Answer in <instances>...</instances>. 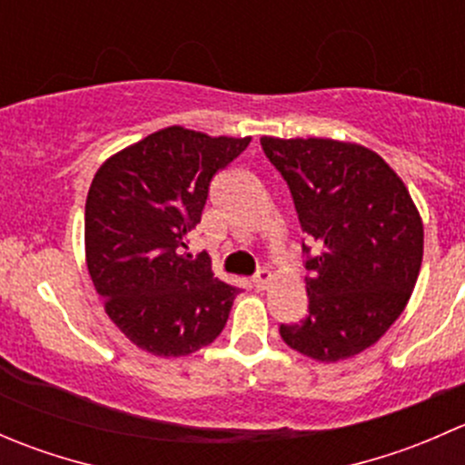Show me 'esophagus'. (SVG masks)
<instances>
[{"mask_svg":"<svg viewBox=\"0 0 465 465\" xmlns=\"http://www.w3.org/2000/svg\"><path fill=\"white\" fill-rule=\"evenodd\" d=\"M272 281V272L270 270H259L256 272V276L252 279V285H254L256 290H265L267 285H270Z\"/></svg>","mask_w":465,"mask_h":465,"instance_id":"esophagus-1","label":"esophagus"}]
</instances>
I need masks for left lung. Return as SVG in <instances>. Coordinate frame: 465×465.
I'll return each mask as SVG.
<instances>
[{
	"instance_id": "left-lung-1",
	"label": "left lung",
	"mask_w": 465,
	"mask_h": 465,
	"mask_svg": "<svg viewBox=\"0 0 465 465\" xmlns=\"http://www.w3.org/2000/svg\"><path fill=\"white\" fill-rule=\"evenodd\" d=\"M288 182L308 256V317L285 326L290 349L340 362L373 346L405 311L423 261V220L391 166L337 139L261 137ZM311 254V247L303 245Z\"/></svg>"
}]
</instances>
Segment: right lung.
I'll return each instance as SVG.
<instances>
[{
	"mask_svg": "<svg viewBox=\"0 0 465 465\" xmlns=\"http://www.w3.org/2000/svg\"><path fill=\"white\" fill-rule=\"evenodd\" d=\"M252 137L157 130L101 163L85 203V261L107 317L134 346L182 358L223 332L241 292L182 254L211 180Z\"/></svg>",
	"mask_w": 465,
	"mask_h": 465,
	"instance_id": "1",
	"label": "right lung"
}]
</instances>
